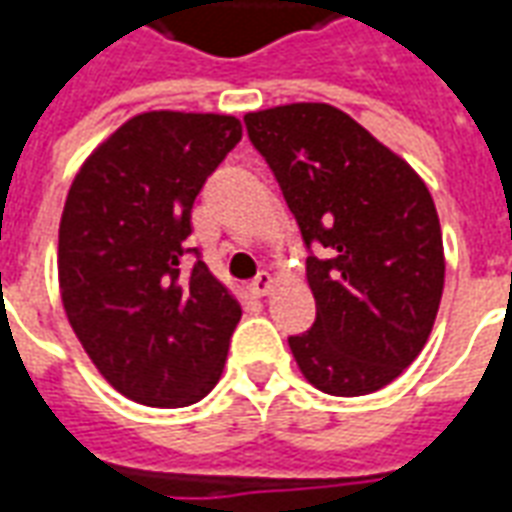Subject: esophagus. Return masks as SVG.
<instances>
[{
  "label": "esophagus",
  "mask_w": 512,
  "mask_h": 512,
  "mask_svg": "<svg viewBox=\"0 0 512 512\" xmlns=\"http://www.w3.org/2000/svg\"><path fill=\"white\" fill-rule=\"evenodd\" d=\"M252 290H255V296H268V293L274 290V277H271L268 271H260V274L252 279Z\"/></svg>",
  "instance_id": "esophagus-1"
}]
</instances>
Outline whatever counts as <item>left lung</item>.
<instances>
[{
  "label": "left lung",
  "instance_id": "left-lung-1",
  "mask_svg": "<svg viewBox=\"0 0 512 512\" xmlns=\"http://www.w3.org/2000/svg\"><path fill=\"white\" fill-rule=\"evenodd\" d=\"M244 123L321 252L307 257L315 323L288 340L301 376L337 397L384 389L425 348L444 290L425 180L337 106H274Z\"/></svg>",
  "mask_w": 512,
  "mask_h": 512
}]
</instances>
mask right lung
I'll list each match as a JSON object with an SVG mask.
<instances>
[{
  "label": "right lung",
  "mask_w": 512,
  "mask_h": 512,
  "mask_svg": "<svg viewBox=\"0 0 512 512\" xmlns=\"http://www.w3.org/2000/svg\"><path fill=\"white\" fill-rule=\"evenodd\" d=\"M241 120L142 112L95 147L60 219L57 274L73 334L134 403L191 406L222 378L241 304L202 260L180 268L191 205L241 142Z\"/></svg>",
  "instance_id": "right-lung-1"
}]
</instances>
